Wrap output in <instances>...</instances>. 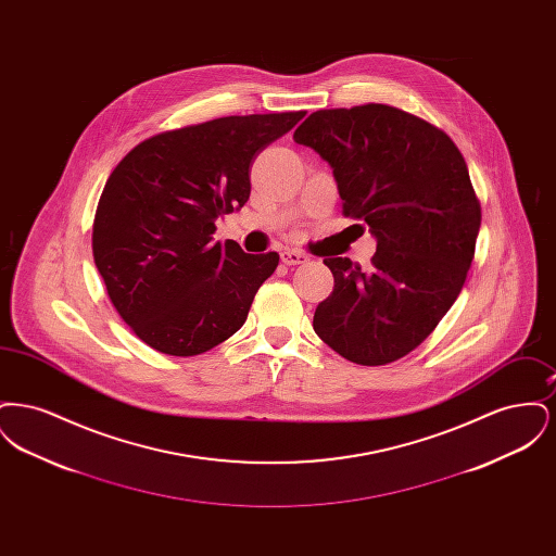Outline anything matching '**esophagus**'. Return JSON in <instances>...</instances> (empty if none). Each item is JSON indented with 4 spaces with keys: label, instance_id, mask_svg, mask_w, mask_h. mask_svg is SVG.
<instances>
[{
    "label": "esophagus",
    "instance_id": "1",
    "mask_svg": "<svg viewBox=\"0 0 556 556\" xmlns=\"http://www.w3.org/2000/svg\"><path fill=\"white\" fill-rule=\"evenodd\" d=\"M311 258L304 254V252H298V250H283L281 252V263L283 265H304L308 263Z\"/></svg>",
    "mask_w": 556,
    "mask_h": 556
}]
</instances>
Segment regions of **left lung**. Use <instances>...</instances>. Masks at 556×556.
Masks as SVG:
<instances>
[{
    "label": "left lung",
    "instance_id": "8db88e82",
    "mask_svg": "<svg viewBox=\"0 0 556 556\" xmlns=\"http://www.w3.org/2000/svg\"><path fill=\"white\" fill-rule=\"evenodd\" d=\"M336 177L344 214L377 241L372 266L325 258L336 286L318 338L358 365H388L435 329L463 290L481 208L448 135L386 104L317 110L293 132Z\"/></svg>",
    "mask_w": 556,
    "mask_h": 556
}]
</instances>
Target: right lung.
<instances>
[{"label": "right lung", "mask_w": 556, "mask_h": 556, "mask_svg": "<svg viewBox=\"0 0 556 556\" xmlns=\"http://www.w3.org/2000/svg\"><path fill=\"white\" fill-rule=\"evenodd\" d=\"M306 112L225 116L160 132L112 170L93 220V261L139 340L195 356L245 323L279 254L214 241V223L250 198V164Z\"/></svg>", "instance_id": "add662e5"}]
</instances>
